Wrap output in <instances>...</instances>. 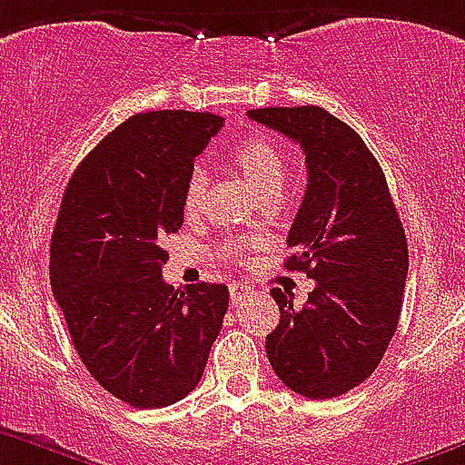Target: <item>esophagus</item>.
<instances>
[{
    "mask_svg": "<svg viewBox=\"0 0 465 465\" xmlns=\"http://www.w3.org/2000/svg\"><path fill=\"white\" fill-rule=\"evenodd\" d=\"M250 292H252V290H250L248 284H242V282H233L232 287H229V296H232L233 303H238V301L245 299V296H248Z\"/></svg>",
    "mask_w": 465,
    "mask_h": 465,
    "instance_id": "34e87169",
    "label": "esophagus"
}]
</instances>
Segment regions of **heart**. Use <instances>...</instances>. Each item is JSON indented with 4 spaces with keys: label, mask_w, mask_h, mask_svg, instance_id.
I'll use <instances>...</instances> for the list:
<instances>
[{
    "label": "heart",
    "mask_w": 465,
    "mask_h": 465,
    "mask_svg": "<svg viewBox=\"0 0 465 465\" xmlns=\"http://www.w3.org/2000/svg\"><path fill=\"white\" fill-rule=\"evenodd\" d=\"M232 157L238 169L242 171V175L252 183V187L259 194H271V192L282 190V183L287 178V162H284V153L280 150V145L275 141L254 134V136H248V139L241 141L233 148ZM206 171L202 166H194L190 171V175H187L185 196H183V203H185L187 213L199 208V203L203 199V192H206ZM241 242H229V257H241Z\"/></svg>",
    "instance_id": "heart-1"
}]
</instances>
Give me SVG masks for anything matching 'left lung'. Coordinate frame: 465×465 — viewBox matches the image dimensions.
Wrapping results in <instances>:
<instances>
[{"mask_svg":"<svg viewBox=\"0 0 465 465\" xmlns=\"http://www.w3.org/2000/svg\"><path fill=\"white\" fill-rule=\"evenodd\" d=\"M254 123L296 141L308 185L284 269L315 280L303 308L275 287L266 336L275 375L305 399H333L371 378L399 326L408 241L387 178L357 132L320 106L254 108Z\"/></svg>","mask_w":465,"mask_h":465,"instance_id":"obj_1","label":"left lung"}]
</instances>
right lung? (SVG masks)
Here are the masks:
<instances>
[{
    "label": "right lung",
    "mask_w": 465,
    "mask_h": 465,
    "mask_svg": "<svg viewBox=\"0 0 465 465\" xmlns=\"http://www.w3.org/2000/svg\"><path fill=\"white\" fill-rule=\"evenodd\" d=\"M224 120L213 113L132 115L81 162L50 238V287L90 375L134 408H164L199 384L223 329L227 284L175 290L164 236L183 227L196 154Z\"/></svg>",
    "instance_id": "right-lung-1"
}]
</instances>
